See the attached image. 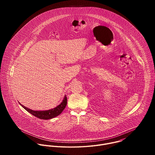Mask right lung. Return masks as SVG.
<instances>
[{
  "label": "right lung",
  "mask_w": 155,
  "mask_h": 155,
  "mask_svg": "<svg viewBox=\"0 0 155 155\" xmlns=\"http://www.w3.org/2000/svg\"><path fill=\"white\" fill-rule=\"evenodd\" d=\"M19 104L34 116L41 120H49L55 118L62 112L64 109L65 108L66 105H67V97H66V95H65L61 103L56 107L47 110H41V111H36V110H31L23 105L21 104Z\"/></svg>",
  "instance_id": "add662e5"
}]
</instances>
